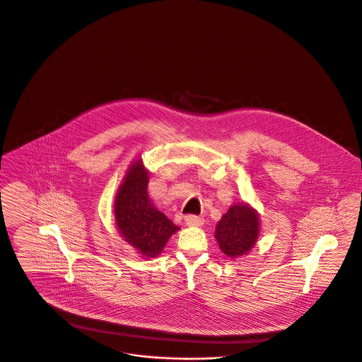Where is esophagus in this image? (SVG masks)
Returning a JSON list of instances; mask_svg holds the SVG:
<instances>
[{"mask_svg": "<svg viewBox=\"0 0 362 362\" xmlns=\"http://www.w3.org/2000/svg\"><path fill=\"white\" fill-rule=\"evenodd\" d=\"M185 222L187 226H193V227H199L204 224V219L199 218V216H195V215H187L185 218Z\"/></svg>", "mask_w": 362, "mask_h": 362, "instance_id": "esophagus-1", "label": "esophagus"}]
</instances>
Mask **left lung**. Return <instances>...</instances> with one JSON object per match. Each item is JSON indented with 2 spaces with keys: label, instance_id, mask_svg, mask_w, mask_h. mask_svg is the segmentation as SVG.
I'll return each instance as SVG.
<instances>
[{
  "label": "left lung",
  "instance_id": "left-lung-1",
  "mask_svg": "<svg viewBox=\"0 0 362 362\" xmlns=\"http://www.w3.org/2000/svg\"><path fill=\"white\" fill-rule=\"evenodd\" d=\"M259 215L248 204H234L216 224L215 238L223 253L231 259L250 252L259 237Z\"/></svg>",
  "mask_w": 362,
  "mask_h": 362
}]
</instances>
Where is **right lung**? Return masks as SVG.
Here are the masks:
<instances>
[{
	"label": "right lung",
	"mask_w": 362,
	"mask_h": 362,
	"mask_svg": "<svg viewBox=\"0 0 362 362\" xmlns=\"http://www.w3.org/2000/svg\"><path fill=\"white\" fill-rule=\"evenodd\" d=\"M147 183L148 170L138 160L128 169L117 192L114 214L122 238L140 255L156 257L179 227L151 204Z\"/></svg>",
	"instance_id": "add662e5"
}]
</instances>
